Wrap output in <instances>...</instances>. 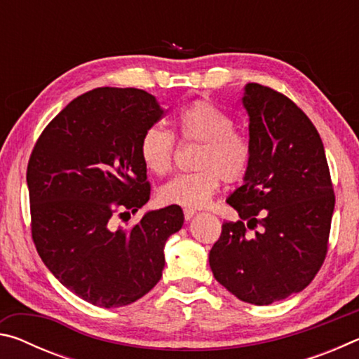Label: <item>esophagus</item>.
Returning <instances> with one entry per match:
<instances>
[{"label": "esophagus", "instance_id": "1", "mask_svg": "<svg viewBox=\"0 0 359 359\" xmlns=\"http://www.w3.org/2000/svg\"><path fill=\"white\" fill-rule=\"evenodd\" d=\"M194 214H196V210H193V209H184V217H185L187 222H190Z\"/></svg>", "mask_w": 359, "mask_h": 359}]
</instances>
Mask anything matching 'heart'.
<instances>
[{
  "instance_id": "b5f03b06",
  "label": "heart",
  "mask_w": 359,
  "mask_h": 359,
  "mask_svg": "<svg viewBox=\"0 0 359 359\" xmlns=\"http://www.w3.org/2000/svg\"><path fill=\"white\" fill-rule=\"evenodd\" d=\"M174 135L180 142L199 144L194 156L198 171L182 174L158 191L161 203L198 209L209 203L222 180L236 184L245 177L252 161V144L234 128L228 114L208 100H196L180 109L174 117ZM172 133L151 126L142 135L139 154L151 174L172 171L177 144Z\"/></svg>"
}]
</instances>
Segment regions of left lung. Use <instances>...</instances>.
I'll return each instance as SVG.
<instances>
[{
	"mask_svg": "<svg viewBox=\"0 0 359 359\" xmlns=\"http://www.w3.org/2000/svg\"><path fill=\"white\" fill-rule=\"evenodd\" d=\"M242 102L250 117L252 161L244 185L226 199L241 220L222 224L209 264L229 293L267 306L299 293L317 276L336 196L311 118L266 85L247 83Z\"/></svg>",
	"mask_w": 359,
	"mask_h": 359,
	"instance_id": "obj_1",
	"label": "left lung"
}]
</instances>
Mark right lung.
<instances>
[{"label": "right lung", "instance_id": "1", "mask_svg": "<svg viewBox=\"0 0 359 359\" xmlns=\"http://www.w3.org/2000/svg\"><path fill=\"white\" fill-rule=\"evenodd\" d=\"M163 114L144 90L95 88L46 126L29 155L36 250L60 283L93 306H128L149 293L165 267L163 247L184 224L172 204L115 226L149 201L139 144Z\"/></svg>", "mask_w": 359, "mask_h": 359}]
</instances>
